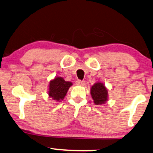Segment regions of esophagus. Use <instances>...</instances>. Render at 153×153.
Returning <instances> with one entry per match:
<instances>
[{"instance_id": "esophagus-1", "label": "esophagus", "mask_w": 153, "mask_h": 153, "mask_svg": "<svg viewBox=\"0 0 153 153\" xmlns=\"http://www.w3.org/2000/svg\"><path fill=\"white\" fill-rule=\"evenodd\" d=\"M75 83L76 85H80V86H83L85 84V81H82V80H77L76 82H75Z\"/></svg>"}]
</instances>
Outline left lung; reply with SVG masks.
Here are the masks:
<instances>
[{
  "label": "left lung",
  "instance_id": "left-lung-1",
  "mask_svg": "<svg viewBox=\"0 0 153 153\" xmlns=\"http://www.w3.org/2000/svg\"><path fill=\"white\" fill-rule=\"evenodd\" d=\"M91 94L95 105L105 104L108 101V91L101 82H96L92 86Z\"/></svg>",
  "mask_w": 153,
  "mask_h": 153
}]
</instances>
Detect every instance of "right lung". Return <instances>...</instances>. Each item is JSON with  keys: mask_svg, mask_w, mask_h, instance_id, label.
<instances>
[{"mask_svg": "<svg viewBox=\"0 0 153 153\" xmlns=\"http://www.w3.org/2000/svg\"><path fill=\"white\" fill-rule=\"evenodd\" d=\"M72 85L71 82L65 81L61 77H56L49 83V97L53 100L60 102L63 100Z\"/></svg>", "mask_w": 153, "mask_h": 153, "instance_id": "obj_1", "label": "right lung"}]
</instances>
